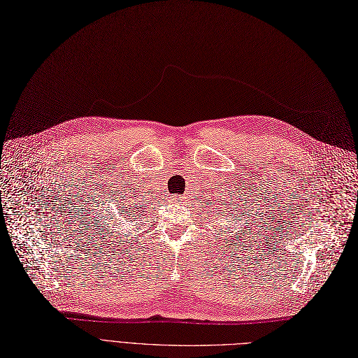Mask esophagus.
<instances>
[{"instance_id": "34e87169", "label": "esophagus", "mask_w": 358, "mask_h": 358, "mask_svg": "<svg viewBox=\"0 0 358 358\" xmlns=\"http://www.w3.org/2000/svg\"><path fill=\"white\" fill-rule=\"evenodd\" d=\"M172 202H174V203H181L182 202V196H172Z\"/></svg>"}]
</instances>
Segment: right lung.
I'll return each instance as SVG.
<instances>
[{"label":"right lung","mask_w":358,"mask_h":358,"mask_svg":"<svg viewBox=\"0 0 358 358\" xmlns=\"http://www.w3.org/2000/svg\"><path fill=\"white\" fill-rule=\"evenodd\" d=\"M125 199H119L117 202L116 197L112 199L110 205H104V206H97V209L94 210V220L96 217L97 220L96 222V231L99 233V236H103V241H113L112 245L117 243V239L121 241V231L117 229H121V224L119 221L122 220H131L132 215H138V210L140 208H136V203L128 202V196H124ZM134 204L135 206L132 207L131 205ZM138 205V203H137ZM101 208V210H98V208ZM132 221V220H131ZM128 236V234H127Z\"/></svg>","instance_id":"right-lung-1"}]
</instances>
